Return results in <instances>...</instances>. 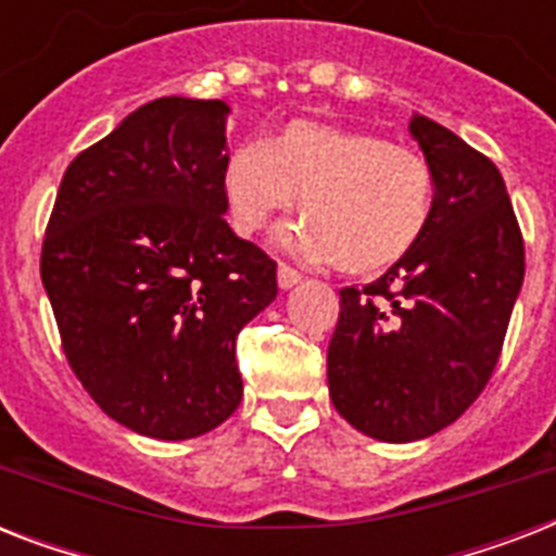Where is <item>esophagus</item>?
I'll list each match as a JSON object with an SVG mask.
<instances>
[{
  "label": "esophagus",
  "mask_w": 556,
  "mask_h": 556,
  "mask_svg": "<svg viewBox=\"0 0 556 556\" xmlns=\"http://www.w3.org/2000/svg\"><path fill=\"white\" fill-rule=\"evenodd\" d=\"M300 279H303V274H300V270H294L291 265H286V262H279V268H277L279 288H294Z\"/></svg>",
  "instance_id": "34e87169"
}]
</instances>
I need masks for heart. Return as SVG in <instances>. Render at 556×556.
Instances as JSON below:
<instances>
[{
  "label": "heart",
  "instance_id": "b5f03b06",
  "mask_svg": "<svg viewBox=\"0 0 556 556\" xmlns=\"http://www.w3.org/2000/svg\"><path fill=\"white\" fill-rule=\"evenodd\" d=\"M222 195L244 236L265 230L296 201L303 222L282 233L288 251L334 262L349 277H375L413 253L427 233L435 178L413 147L296 117L265 143H242L227 155Z\"/></svg>",
  "mask_w": 556,
  "mask_h": 556
}]
</instances>
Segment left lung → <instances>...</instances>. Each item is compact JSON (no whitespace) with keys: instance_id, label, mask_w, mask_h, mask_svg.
Listing matches in <instances>:
<instances>
[{"instance_id":"8db88e82","label":"left lung","mask_w":556,"mask_h":556,"mask_svg":"<svg viewBox=\"0 0 556 556\" xmlns=\"http://www.w3.org/2000/svg\"><path fill=\"white\" fill-rule=\"evenodd\" d=\"M409 132L435 178L430 227L383 277L340 288L329 343L334 409L395 444L444 430L482 395L526 277L496 164L430 117L413 115Z\"/></svg>"}]
</instances>
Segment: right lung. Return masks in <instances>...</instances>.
Returning a JSON list of instances; mask_svg holds the SVG:
<instances>
[{
    "instance_id": "obj_1",
    "label": "right lung",
    "mask_w": 556,
    "mask_h": 556,
    "mask_svg": "<svg viewBox=\"0 0 556 556\" xmlns=\"http://www.w3.org/2000/svg\"><path fill=\"white\" fill-rule=\"evenodd\" d=\"M222 100L159 98L68 164L39 274L68 366L150 439L216 430L242 401L236 334L277 262L225 222Z\"/></svg>"
}]
</instances>
